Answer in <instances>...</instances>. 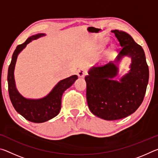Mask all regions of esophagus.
I'll use <instances>...</instances> for the list:
<instances>
[{
    "instance_id": "obj_1",
    "label": "esophagus",
    "mask_w": 158,
    "mask_h": 158,
    "mask_svg": "<svg viewBox=\"0 0 158 158\" xmlns=\"http://www.w3.org/2000/svg\"><path fill=\"white\" fill-rule=\"evenodd\" d=\"M77 75H78L79 77H84L85 75H86V71L84 69H78V71H77Z\"/></svg>"
}]
</instances>
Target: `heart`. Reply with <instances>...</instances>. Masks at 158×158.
I'll list each match as a JSON object with an SVG mask.
<instances>
[{
	"mask_svg": "<svg viewBox=\"0 0 158 158\" xmlns=\"http://www.w3.org/2000/svg\"><path fill=\"white\" fill-rule=\"evenodd\" d=\"M114 47H111V50H114Z\"/></svg>",
	"mask_w": 158,
	"mask_h": 158,
	"instance_id": "obj_1",
	"label": "heart"
}]
</instances>
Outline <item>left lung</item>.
Instances as JSON below:
<instances>
[{
    "label": "left lung",
    "instance_id": "1",
    "mask_svg": "<svg viewBox=\"0 0 158 158\" xmlns=\"http://www.w3.org/2000/svg\"><path fill=\"white\" fill-rule=\"evenodd\" d=\"M121 50L114 62L93 67L85 77L86 99L93 114L106 121L123 118L133 114L142 103L149 78L145 53L129 34L113 30ZM131 58L129 72L118 81V63L123 57Z\"/></svg>",
    "mask_w": 158,
    "mask_h": 158
}]
</instances>
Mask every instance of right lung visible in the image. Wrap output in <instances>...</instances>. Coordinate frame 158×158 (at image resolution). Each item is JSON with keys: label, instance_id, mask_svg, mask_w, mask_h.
<instances>
[{"label": "right lung", "instance_id": "add662e5", "mask_svg": "<svg viewBox=\"0 0 158 158\" xmlns=\"http://www.w3.org/2000/svg\"><path fill=\"white\" fill-rule=\"evenodd\" d=\"M45 35L44 33L33 35L29 37L24 43L18 45L13 53L7 73L8 92L13 106L26 120L37 123L49 121L59 114L63 93L78 79L77 75H73L60 80L46 96L42 98H26L19 92L15 79V68L18 55L31 42L45 36Z\"/></svg>", "mask_w": 158, "mask_h": 158}]
</instances>
